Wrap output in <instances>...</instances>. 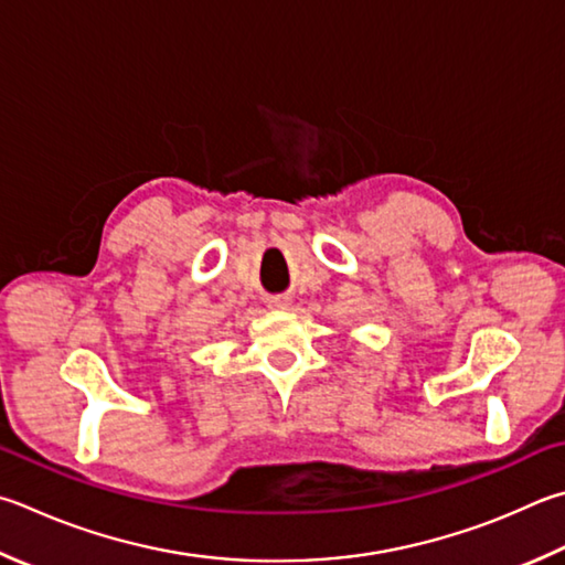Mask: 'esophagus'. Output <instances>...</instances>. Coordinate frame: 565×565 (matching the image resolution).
<instances>
[{"instance_id":"34e87169","label":"esophagus","mask_w":565,"mask_h":565,"mask_svg":"<svg viewBox=\"0 0 565 565\" xmlns=\"http://www.w3.org/2000/svg\"><path fill=\"white\" fill-rule=\"evenodd\" d=\"M266 303H269V309H276V311L289 309V299H286V296H269Z\"/></svg>"}]
</instances>
